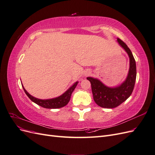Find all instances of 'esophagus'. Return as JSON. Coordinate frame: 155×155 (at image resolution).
<instances>
[{"label":"esophagus","instance_id":"34e87169","mask_svg":"<svg viewBox=\"0 0 155 155\" xmlns=\"http://www.w3.org/2000/svg\"><path fill=\"white\" fill-rule=\"evenodd\" d=\"M91 74V72L89 71V70H87V71L85 72V73H84V74H85V76H88V75H89Z\"/></svg>","mask_w":155,"mask_h":155}]
</instances>
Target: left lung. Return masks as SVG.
<instances>
[{
	"mask_svg": "<svg viewBox=\"0 0 155 155\" xmlns=\"http://www.w3.org/2000/svg\"><path fill=\"white\" fill-rule=\"evenodd\" d=\"M117 41L129 57V70L125 80L119 86L109 87L104 85L98 79L87 78L91 82L93 98L96 104L107 109L118 107L129 98L133 91L137 78L136 61L132 52L124 42L119 38L117 39Z\"/></svg>",
	"mask_w": 155,
	"mask_h": 155,
	"instance_id": "obj_1",
	"label": "left lung"
}]
</instances>
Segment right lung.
Wrapping results in <instances>:
<instances>
[{"label": "right lung", "mask_w": 155, "mask_h": 155, "mask_svg": "<svg viewBox=\"0 0 155 155\" xmlns=\"http://www.w3.org/2000/svg\"><path fill=\"white\" fill-rule=\"evenodd\" d=\"M78 83V81L74 83L73 84V85L70 87L66 92L63 94L62 95H61L57 97L51 98V99H48V100H41L32 96L26 91V89L24 87H23L22 84V86L23 89H24L26 94L33 102H34L35 104H37L42 107L46 108V109H59V108L63 107L68 104V103L70 100V97H71L72 93L74 91L75 88L76 87Z\"/></svg>", "instance_id": "obj_1"}]
</instances>
